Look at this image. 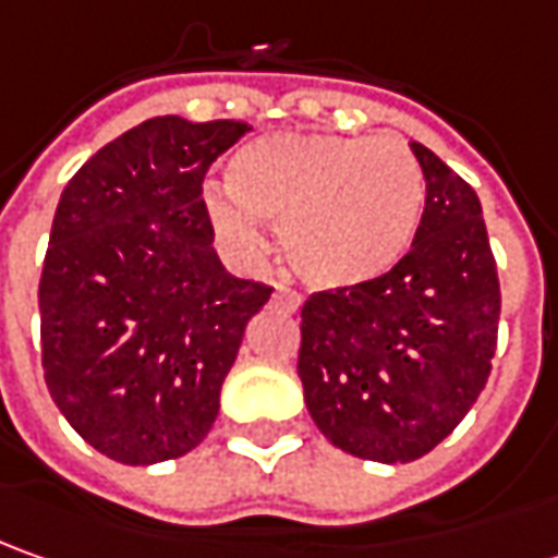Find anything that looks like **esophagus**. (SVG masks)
<instances>
[{"mask_svg": "<svg viewBox=\"0 0 558 558\" xmlns=\"http://www.w3.org/2000/svg\"><path fill=\"white\" fill-rule=\"evenodd\" d=\"M275 305H280V308H290V312H299V308H302V296H299L296 290L278 287V290H275Z\"/></svg>", "mask_w": 558, "mask_h": 558, "instance_id": "1", "label": "esophagus"}]
</instances>
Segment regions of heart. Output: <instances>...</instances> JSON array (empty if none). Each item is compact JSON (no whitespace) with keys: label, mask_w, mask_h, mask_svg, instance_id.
Instances as JSON below:
<instances>
[{"label":"heart","mask_w":558,"mask_h":558,"mask_svg":"<svg viewBox=\"0 0 558 558\" xmlns=\"http://www.w3.org/2000/svg\"><path fill=\"white\" fill-rule=\"evenodd\" d=\"M231 194L209 191L206 213L243 259L265 250L259 221L280 228L299 278L349 290L389 275L411 250L426 206L413 150L398 138L275 132L228 166Z\"/></svg>","instance_id":"heart-1"}]
</instances>
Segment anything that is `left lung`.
<instances>
[{
  "label": "left lung",
  "instance_id": "obj_1",
  "mask_svg": "<svg viewBox=\"0 0 558 558\" xmlns=\"http://www.w3.org/2000/svg\"><path fill=\"white\" fill-rule=\"evenodd\" d=\"M426 206L389 275L302 305L299 379L330 445L376 463L429 453L490 374L500 283L482 203L451 166L411 142Z\"/></svg>",
  "mask_w": 558,
  "mask_h": 558
}]
</instances>
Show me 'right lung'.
<instances>
[{
	"label": "right lung",
	"instance_id": "add662e5",
	"mask_svg": "<svg viewBox=\"0 0 558 558\" xmlns=\"http://www.w3.org/2000/svg\"><path fill=\"white\" fill-rule=\"evenodd\" d=\"M241 120L154 117L80 166L39 280L43 371L68 423L117 463L194 451L250 317L271 296L213 250L203 175Z\"/></svg>",
	"mask_w": 558,
	"mask_h": 558
}]
</instances>
